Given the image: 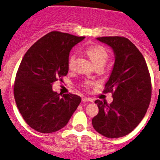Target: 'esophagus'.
<instances>
[{
  "label": "esophagus",
  "mask_w": 160,
  "mask_h": 160,
  "mask_svg": "<svg viewBox=\"0 0 160 160\" xmlns=\"http://www.w3.org/2000/svg\"><path fill=\"white\" fill-rule=\"evenodd\" d=\"M83 102H92V99L89 98H82Z\"/></svg>",
  "instance_id": "1"
}]
</instances>
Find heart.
I'll return each mask as SVG.
<instances>
[{"instance_id":"b5f03b06","label":"heart","mask_w":160,"mask_h":160,"mask_svg":"<svg viewBox=\"0 0 160 160\" xmlns=\"http://www.w3.org/2000/svg\"><path fill=\"white\" fill-rule=\"evenodd\" d=\"M87 55L89 56V58L94 65V67L97 66H104L105 62H107L108 58V54L106 49L100 45H92V46L88 47L86 48ZM75 59V55L71 54L68 59V66L71 67L72 62ZM93 83L92 82H85L84 84V87L85 89H88L89 86L93 85Z\"/></svg>"}]
</instances>
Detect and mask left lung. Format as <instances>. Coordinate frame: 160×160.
Wrapping results in <instances>:
<instances>
[{
  "instance_id": "left-lung-1",
  "label": "left lung",
  "mask_w": 160,
  "mask_h": 160,
  "mask_svg": "<svg viewBox=\"0 0 160 160\" xmlns=\"http://www.w3.org/2000/svg\"><path fill=\"white\" fill-rule=\"evenodd\" d=\"M112 48L115 62L103 93L113 101L96 100L98 113L92 119L96 132L108 138L127 136L145 117L151 99V80L143 55L128 38H97Z\"/></svg>"
}]
</instances>
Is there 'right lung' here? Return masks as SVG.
Wrapping results in <instances>:
<instances>
[{"label":"right lung","instance_id":"obj_1","mask_svg":"<svg viewBox=\"0 0 160 160\" xmlns=\"http://www.w3.org/2000/svg\"><path fill=\"white\" fill-rule=\"evenodd\" d=\"M84 37L52 31L30 47L22 59L14 84L19 112L31 128L52 133L68 123L81 102L80 96L52 90V84L68 73L70 51Z\"/></svg>","mask_w":160,"mask_h":160}]
</instances>
